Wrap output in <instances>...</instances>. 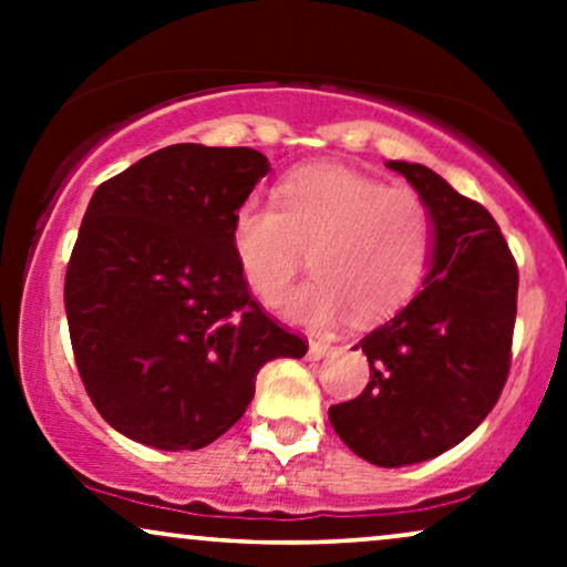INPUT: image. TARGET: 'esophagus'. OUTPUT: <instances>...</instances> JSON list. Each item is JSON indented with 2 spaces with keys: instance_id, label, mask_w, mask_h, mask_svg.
Masks as SVG:
<instances>
[{
  "instance_id": "1",
  "label": "esophagus",
  "mask_w": 567,
  "mask_h": 567,
  "mask_svg": "<svg viewBox=\"0 0 567 567\" xmlns=\"http://www.w3.org/2000/svg\"><path fill=\"white\" fill-rule=\"evenodd\" d=\"M336 354V347L330 341H320V338H311L309 341V360H322V357Z\"/></svg>"
}]
</instances>
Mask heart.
I'll use <instances>...</instances> for the list:
<instances>
[{"label": "heart", "instance_id": "b5f03b06", "mask_svg": "<svg viewBox=\"0 0 567 567\" xmlns=\"http://www.w3.org/2000/svg\"><path fill=\"white\" fill-rule=\"evenodd\" d=\"M275 202L250 197L231 216L234 258L264 303L282 301L306 250L317 277L285 303L296 320L324 322L349 309L357 322H375L419 288L432 245L419 192L341 165H309L277 186Z\"/></svg>", "mask_w": 567, "mask_h": 567}]
</instances>
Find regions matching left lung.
Returning <instances> with one entry per match:
<instances>
[{"instance_id": "8db88e82", "label": "left lung", "mask_w": 567, "mask_h": 567, "mask_svg": "<svg viewBox=\"0 0 567 567\" xmlns=\"http://www.w3.org/2000/svg\"><path fill=\"white\" fill-rule=\"evenodd\" d=\"M426 202L434 261L424 290L360 341L370 381L328 410L349 451L405 466L451 451L485 421L512 365L519 271L491 213L424 165L389 162Z\"/></svg>"}]
</instances>
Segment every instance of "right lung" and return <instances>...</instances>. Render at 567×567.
Listing matches in <instances>:
<instances>
[{
	"label": "right lung",
	"instance_id": "obj_1",
	"mask_svg": "<svg viewBox=\"0 0 567 567\" xmlns=\"http://www.w3.org/2000/svg\"><path fill=\"white\" fill-rule=\"evenodd\" d=\"M266 173L256 148L175 143L95 188L63 301L84 389L125 437L199 451L243 419L266 362L309 349L231 250L234 210Z\"/></svg>",
	"mask_w": 567,
	"mask_h": 567
}]
</instances>
